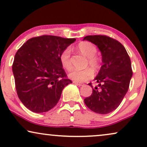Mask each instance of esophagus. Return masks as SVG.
<instances>
[{
  "instance_id": "1",
  "label": "esophagus",
  "mask_w": 147,
  "mask_h": 147,
  "mask_svg": "<svg viewBox=\"0 0 147 147\" xmlns=\"http://www.w3.org/2000/svg\"><path fill=\"white\" fill-rule=\"evenodd\" d=\"M74 83L75 84L79 86H82L84 85L83 83H80V82H76V81H74Z\"/></svg>"
}]
</instances>
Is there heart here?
<instances>
[{"label": "heart", "instance_id": "obj_1", "mask_svg": "<svg viewBox=\"0 0 147 147\" xmlns=\"http://www.w3.org/2000/svg\"><path fill=\"white\" fill-rule=\"evenodd\" d=\"M77 49L82 54L88 57L87 65H89L93 69L97 71L101 66V60L96 55L97 49L96 47L90 42L84 41L78 44ZM71 49L67 47L61 51L59 55L61 64L65 69L69 71L71 69L72 65L70 59ZM94 76V72L91 68H86L84 69H75L69 74V77L76 82H85Z\"/></svg>", "mask_w": 147, "mask_h": 147}]
</instances>
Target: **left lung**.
<instances>
[{
	"label": "left lung",
	"instance_id": "1",
	"mask_svg": "<svg viewBox=\"0 0 147 147\" xmlns=\"http://www.w3.org/2000/svg\"><path fill=\"white\" fill-rule=\"evenodd\" d=\"M98 47L102 55V65L94 78L98 87L92 88L84 102L91 111L107 114L116 109L128 90L132 76L131 61L124 47L119 41L105 35L87 36ZM89 85L92 88V84Z\"/></svg>",
	"mask_w": 147,
	"mask_h": 147
}]
</instances>
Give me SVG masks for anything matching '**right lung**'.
Here are the masks:
<instances>
[{
	"mask_svg": "<svg viewBox=\"0 0 147 147\" xmlns=\"http://www.w3.org/2000/svg\"><path fill=\"white\" fill-rule=\"evenodd\" d=\"M76 38L43 35L32 38L15 55L12 69L19 98L30 111L53 109L63 89L72 83L61 64L59 55Z\"/></svg>",
	"mask_w": 147,
	"mask_h": 147,
	"instance_id": "1",
	"label": "right lung"
}]
</instances>
